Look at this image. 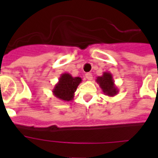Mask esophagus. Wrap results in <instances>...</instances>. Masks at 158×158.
<instances>
[{"instance_id":"obj_1","label":"esophagus","mask_w":158,"mask_h":158,"mask_svg":"<svg viewBox=\"0 0 158 158\" xmlns=\"http://www.w3.org/2000/svg\"><path fill=\"white\" fill-rule=\"evenodd\" d=\"M85 77H86V79H88V80H92V79H93V74H92L91 73H87V74H85Z\"/></svg>"}]
</instances>
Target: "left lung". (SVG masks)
Returning <instances> with one entry per match:
<instances>
[{"mask_svg": "<svg viewBox=\"0 0 158 158\" xmlns=\"http://www.w3.org/2000/svg\"><path fill=\"white\" fill-rule=\"evenodd\" d=\"M96 82L99 84L103 94L108 97H114L118 94L117 87L115 86L112 74L110 72H104L102 76L97 77Z\"/></svg>", "mask_w": 158, "mask_h": 158, "instance_id": "left-lung-1", "label": "left lung"}]
</instances>
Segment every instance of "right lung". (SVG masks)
<instances>
[{"instance_id":"obj_1","label":"right lung","mask_w":158,"mask_h":158,"mask_svg":"<svg viewBox=\"0 0 158 158\" xmlns=\"http://www.w3.org/2000/svg\"><path fill=\"white\" fill-rule=\"evenodd\" d=\"M81 82V78L73 77L68 73H64L60 76L59 81L55 85L52 90L53 95L61 101H72L74 93Z\"/></svg>"}]
</instances>
